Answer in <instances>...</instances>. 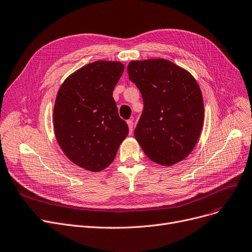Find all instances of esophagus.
Instances as JSON below:
<instances>
[{
    "label": "esophagus",
    "mask_w": 252,
    "mask_h": 252,
    "mask_svg": "<svg viewBox=\"0 0 252 252\" xmlns=\"http://www.w3.org/2000/svg\"><path fill=\"white\" fill-rule=\"evenodd\" d=\"M127 126H128V128H129V134L133 133V128H134V122L132 119H128L126 122Z\"/></svg>",
    "instance_id": "obj_1"
}]
</instances>
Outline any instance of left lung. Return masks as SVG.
I'll return each mask as SVG.
<instances>
[{
  "label": "left lung",
  "instance_id": "8db88e82",
  "mask_svg": "<svg viewBox=\"0 0 252 252\" xmlns=\"http://www.w3.org/2000/svg\"><path fill=\"white\" fill-rule=\"evenodd\" d=\"M129 80L139 89L144 108L135 138L149 159L172 166L198 142L204 122L202 93L191 74L168 60L132 61Z\"/></svg>",
  "mask_w": 252,
  "mask_h": 252
}]
</instances>
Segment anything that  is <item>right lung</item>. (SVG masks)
Masks as SVG:
<instances>
[{"instance_id":"right-lung-1","label":"right lung","mask_w":252,"mask_h":252,"mask_svg":"<svg viewBox=\"0 0 252 252\" xmlns=\"http://www.w3.org/2000/svg\"><path fill=\"white\" fill-rule=\"evenodd\" d=\"M124 70L119 62L96 61L71 74L59 90L54 134L67 158L85 170L107 168L128 134L112 96Z\"/></svg>"}]
</instances>
